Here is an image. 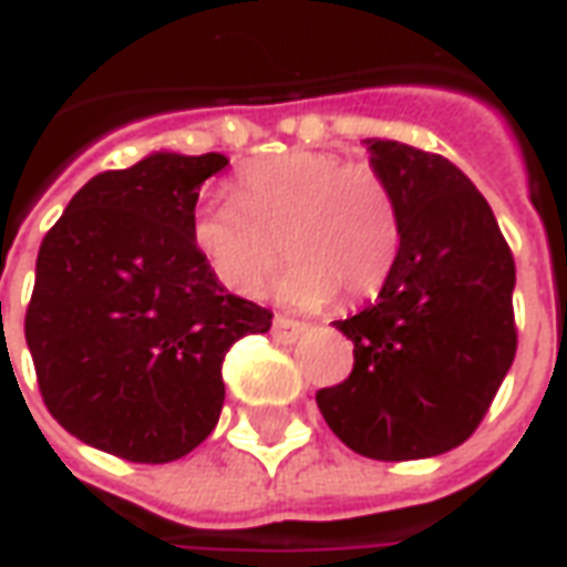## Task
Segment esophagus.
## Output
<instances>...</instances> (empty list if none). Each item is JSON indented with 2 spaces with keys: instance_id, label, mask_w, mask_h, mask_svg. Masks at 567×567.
<instances>
[{
  "instance_id": "esophagus-1",
  "label": "esophagus",
  "mask_w": 567,
  "mask_h": 567,
  "mask_svg": "<svg viewBox=\"0 0 567 567\" xmlns=\"http://www.w3.org/2000/svg\"><path fill=\"white\" fill-rule=\"evenodd\" d=\"M303 331H307V324H300V321L295 319H285V316H276V319H272V337H276L279 343H295V340L303 337Z\"/></svg>"
}]
</instances>
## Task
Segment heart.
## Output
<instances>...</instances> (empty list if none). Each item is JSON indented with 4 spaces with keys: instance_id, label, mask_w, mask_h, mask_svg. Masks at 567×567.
Returning <instances> with one entry per match:
<instances>
[{
    "instance_id": "heart-1",
    "label": "heart",
    "mask_w": 567,
    "mask_h": 567,
    "mask_svg": "<svg viewBox=\"0 0 567 567\" xmlns=\"http://www.w3.org/2000/svg\"><path fill=\"white\" fill-rule=\"evenodd\" d=\"M284 243L291 270L285 303L319 309L380 291L401 248V218L389 182L370 163L331 151H288L246 163L236 194L199 199L190 243L212 276L239 297H258L279 270Z\"/></svg>"
}]
</instances>
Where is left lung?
<instances>
[{
	"label": "left lung",
	"instance_id": "obj_1",
	"mask_svg": "<svg viewBox=\"0 0 567 567\" xmlns=\"http://www.w3.org/2000/svg\"><path fill=\"white\" fill-rule=\"evenodd\" d=\"M389 182L401 248L380 297L337 321L355 364L316 404L337 437L377 462L462 446L516 355V264L486 197L440 154L364 140Z\"/></svg>",
	"mask_w": 567,
	"mask_h": 567
}]
</instances>
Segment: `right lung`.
Returning a JSON list of instances; mask_svg holds the SVG:
<instances>
[{
  "instance_id": "1",
  "label": "right lung",
  "mask_w": 567,
  "mask_h": 567,
  "mask_svg": "<svg viewBox=\"0 0 567 567\" xmlns=\"http://www.w3.org/2000/svg\"><path fill=\"white\" fill-rule=\"evenodd\" d=\"M224 154L157 151L93 175L44 234L27 346L48 413L96 450L175 462L209 437L221 364L272 312L224 291L190 243L199 185Z\"/></svg>"
}]
</instances>
